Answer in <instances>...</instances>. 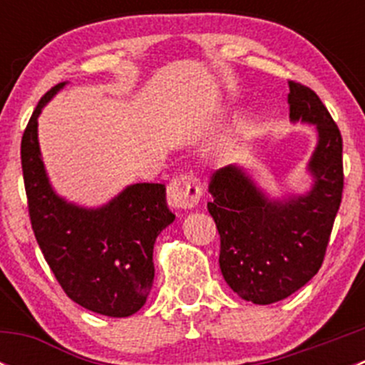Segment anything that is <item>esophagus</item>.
<instances>
[{"mask_svg": "<svg viewBox=\"0 0 365 365\" xmlns=\"http://www.w3.org/2000/svg\"><path fill=\"white\" fill-rule=\"evenodd\" d=\"M203 187L194 173H180L168 185V203L171 208H194L201 200Z\"/></svg>", "mask_w": 365, "mask_h": 365, "instance_id": "esophagus-1", "label": "esophagus"}]
</instances>
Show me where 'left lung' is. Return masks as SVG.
Wrapping results in <instances>:
<instances>
[{
	"label": "left lung",
	"instance_id": "left-lung-1",
	"mask_svg": "<svg viewBox=\"0 0 365 365\" xmlns=\"http://www.w3.org/2000/svg\"><path fill=\"white\" fill-rule=\"evenodd\" d=\"M288 104L293 121L314 123L319 134L307 196L268 201L233 165L217 169L208 183L220 272L235 293L259 305L288 298L318 274L344 187L341 130L329 109L297 81H289Z\"/></svg>",
	"mask_w": 365,
	"mask_h": 365
}]
</instances>
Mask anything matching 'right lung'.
Wrapping results in <instances>:
<instances>
[{"label":"right lung","instance_id":"obj_1","mask_svg":"<svg viewBox=\"0 0 365 365\" xmlns=\"http://www.w3.org/2000/svg\"><path fill=\"white\" fill-rule=\"evenodd\" d=\"M65 83L51 88L29 118L21 141L28 213L38 247L70 300L97 314L127 318L145 305L153 284V244L175 220L162 183H135L109 205L77 208L47 182L36 118Z\"/></svg>","mask_w":365,"mask_h":365}]
</instances>
